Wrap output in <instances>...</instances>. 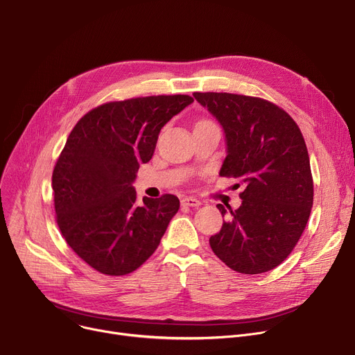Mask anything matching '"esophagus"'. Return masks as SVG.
I'll use <instances>...</instances> for the list:
<instances>
[{"label":"esophagus","mask_w":355,"mask_h":355,"mask_svg":"<svg viewBox=\"0 0 355 355\" xmlns=\"http://www.w3.org/2000/svg\"><path fill=\"white\" fill-rule=\"evenodd\" d=\"M202 205L200 200L195 199V198H184L182 199V206H187V207H199Z\"/></svg>","instance_id":"esophagus-1"}]
</instances>
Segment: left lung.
I'll list each match as a JSON object with an SVG mask.
<instances>
[{"label": "left lung", "mask_w": 355, "mask_h": 355, "mask_svg": "<svg viewBox=\"0 0 355 355\" xmlns=\"http://www.w3.org/2000/svg\"><path fill=\"white\" fill-rule=\"evenodd\" d=\"M220 122L227 156L220 176L240 179L236 210L209 243L227 267L260 275L282 264L295 248L313 206V176L303 133L280 106L261 98L227 92H195Z\"/></svg>", "instance_id": "8db88e82"}]
</instances>
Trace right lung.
I'll return each instance as SVG.
<instances>
[{
    "label": "right lung",
    "instance_id": "right-lung-1",
    "mask_svg": "<svg viewBox=\"0 0 355 355\" xmlns=\"http://www.w3.org/2000/svg\"><path fill=\"white\" fill-rule=\"evenodd\" d=\"M193 102L157 95L107 102L78 121L52 172L53 205L68 246L96 271L125 276L157 249L180 202H136L132 182L152 159L157 135Z\"/></svg>",
    "mask_w": 355,
    "mask_h": 355
}]
</instances>
